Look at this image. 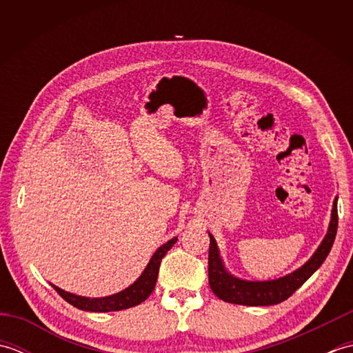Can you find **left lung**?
I'll return each instance as SVG.
<instances>
[{"instance_id": "obj_1", "label": "left lung", "mask_w": 353, "mask_h": 353, "mask_svg": "<svg viewBox=\"0 0 353 353\" xmlns=\"http://www.w3.org/2000/svg\"><path fill=\"white\" fill-rule=\"evenodd\" d=\"M336 200H339V197H335L334 200L331 223H329L327 234L325 235L323 241L319 245L316 253H314L312 256L306 261V264H303L301 268L294 270V272L287 276L279 277V279L244 281L239 279V277H235L234 274H230L223 264L215 238L209 234L211 243H209L208 272L209 285H211L214 294L224 302L247 306H268L287 301L292 292L297 288H301L302 285L310 279L314 272H317L319 267L323 264L329 252L332 249V244L336 235V228H339Z\"/></svg>"}]
</instances>
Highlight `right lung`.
Returning a JSON list of instances; mask_svg holds the SVG:
<instances>
[{
	"instance_id": "right-lung-1",
	"label": "right lung",
	"mask_w": 353,
	"mask_h": 353,
	"mask_svg": "<svg viewBox=\"0 0 353 353\" xmlns=\"http://www.w3.org/2000/svg\"><path fill=\"white\" fill-rule=\"evenodd\" d=\"M177 236H174L170 241L165 243L157 249L152 259L147 264L145 270L142 272V274L134 281L130 287H127L125 290L117 292V294H112L108 297H83V296H77L72 294V292L63 291L62 288L52 285L59 294H61L66 302L71 303L76 308L81 311H91V312H109V311H121L132 308V306H137L142 303L145 299L152 294L154 290V285L157 281V273H159V267H161V261L162 258L167 254V252L171 249L172 245L176 244Z\"/></svg>"
}]
</instances>
